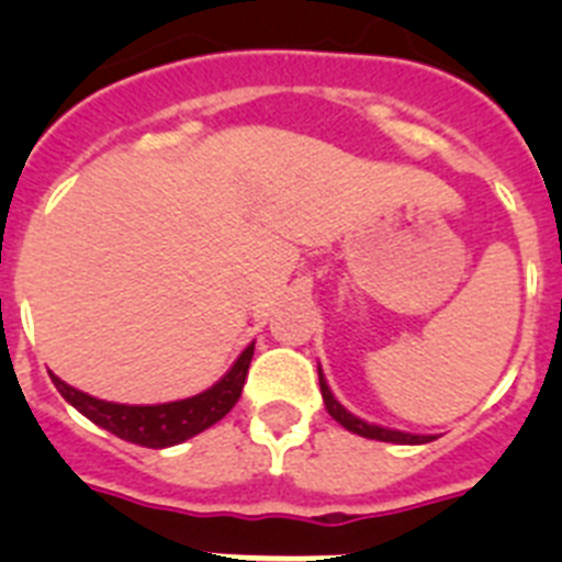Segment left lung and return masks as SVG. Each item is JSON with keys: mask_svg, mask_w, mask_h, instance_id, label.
<instances>
[{"mask_svg": "<svg viewBox=\"0 0 562 562\" xmlns=\"http://www.w3.org/2000/svg\"><path fill=\"white\" fill-rule=\"evenodd\" d=\"M317 380H321V394H324L326 411L335 422H340L342 428L351 430L357 436H366V439H376V441H394V445H425V441H434V436H414V434H402V430H391V428H380V425H369V422L357 419L355 414L342 408L340 402L331 396L329 385L324 380V371L317 369Z\"/></svg>", "mask_w": 562, "mask_h": 562, "instance_id": "8db88e82", "label": "left lung"}]
</instances>
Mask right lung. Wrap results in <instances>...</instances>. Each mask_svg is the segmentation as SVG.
Returning a JSON list of instances; mask_svg holds the SVG:
<instances>
[{
    "label": "right lung",
    "instance_id": "obj_1",
    "mask_svg": "<svg viewBox=\"0 0 562 562\" xmlns=\"http://www.w3.org/2000/svg\"><path fill=\"white\" fill-rule=\"evenodd\" d=\"M250 360L252 342L241 351V357L233 362V369L213 389L202 391L196 396H188V400L166 402V405H117V402L95 400V396L83 394V391L58 380L56 374L49 376L56 382L58 394L72 408L81 411L89 422H95L98 428L109 430L117 439L140 445V448L160 450L202 434L211 425H216L222 416L231 414V408L241 396V389H245Z\"/></svg>",
    "mask_w": 562,
    "mask_h": 562
}]
</instances>
